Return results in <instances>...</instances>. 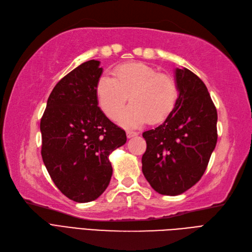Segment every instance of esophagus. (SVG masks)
Listing matches in <instances>:
<instances>
[{
  "instance_id": "esophagus-1",
  "label": "esophagus",
  "mask_w": 252,
  "mask_h": 252,
  "mask_svg": "<svg viewBox=\"0 0 252 252\" xmlns=\"http://www.w3.org/2000/svg\"><path fill=\"white\" fill-rule=\"evenodd\" d=\"M138 133L137 132H134V131H126V137L127 138H132L134 136H137Z\"/></svg>"
}]
</instances>
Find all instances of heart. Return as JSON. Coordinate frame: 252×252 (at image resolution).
I'll return each mask as SVG.
<instances>
[{
	"label": "heart",
	"mask_w": 252,
	"mask_h": 252,
	"mask_svg": "<svg viewBox=\"0 0 252 252\" xmlns=\"http://www.w3.org/2000/svg\"><path fill=\"white\" fill-rule=\"evenodd\" d=\"M99 108L110 119L119 116L127 97L131 104L123 112L119 123L140 126L164 120L178 98L176 80L144 63H128L113 70V77L103 75L96 85Z\"/></svg>",
	"instance_id": "heart-1"
}]
</instances>
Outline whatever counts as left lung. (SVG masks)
Listing matches in <instances>:
<instances>
[{"label": "left lung", "instance_id": "obj_1", "mask_svg": "<svg viewBox=\"0 0 252 252\" xmlns=\"http://www.w3.org/2000/svg\"><path fill=\"white\" fill-rule=\"evenodd\" d=\"M178 98L164 123L144 132L142 173L157 192L178 196L204 174L218 134V114L205 84L186 68H176Z\"/></svg>", "mask_w": 252, "mask_h": 252}]
</instances>
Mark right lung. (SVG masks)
Masks as SVG:
<instances>
[{
  "label": "right lung",
  "instance_id": "1",
  "mask_svg": "<svg viewBox=\"0 0 252 252\" xmlns=\"http://www.w3.org/2000/svg\"><path fill=\"white\" fill-rule=\"evenodd\" d=\"M99 64L88 61L63 77L40 119L44 164L56 188L78 203L96 200L108 188L110 154L126 142V132L98 107Z\"/></svg>",
  "mask_w": 252,
  "mask_h": 252
}]
</instances>
